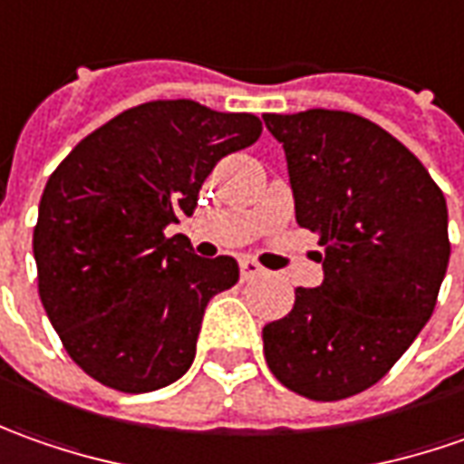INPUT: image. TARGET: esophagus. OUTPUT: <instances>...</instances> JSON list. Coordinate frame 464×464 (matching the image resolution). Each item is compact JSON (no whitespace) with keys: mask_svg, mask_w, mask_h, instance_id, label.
I'll return each mask as SVG.
<instances>
[{"mask_svg":"<svg viewBox=\"0 0 464 464\" xmlns=\"http://www.w3.org/2000/svg\"><path fill=\"white\" fill-rule=\"evenodd\" d=\"M264 275V266L259 262H254V259H241V277L244 280H254V277H259Z\"/></svg>","mask_w":464,"mask_h":464,"instance_id":"obj_1","label":"esophagus"}]
</instances>
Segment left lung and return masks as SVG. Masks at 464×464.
Here are the masks:
<instances>
[{
	"mask_svg": "<svg viewBox=\"0 0 464 464\" xmlns=\"http://www.w3.org/2000/svg\"><path fill=\"white\" fill-rule=\"evenodd\" d=\"M300 228L318 233V287L262 331L285 388L311 401L367 391L431 318L450 264L447 200L401 140L342 110L266 112Z\"/></svg>",
	"mask_w": 464,
	"mask_h": 464,
	"instance_id": "1",
	"label": "left lung"
}]
</instances>
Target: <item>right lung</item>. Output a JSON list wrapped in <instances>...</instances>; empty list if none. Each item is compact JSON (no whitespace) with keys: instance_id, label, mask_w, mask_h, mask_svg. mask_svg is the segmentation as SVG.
Returning <instances> with one entry per match:
<instances>
[{"instance_id":"obj_1","label":"right lung","mask_w":464,"mask_h":464,"mask_svg":"<svg viewBox=\"0 0 464 464\" xmlns=\"http://www.w3.org/2000/svg\"><path fill=\"white\" fill-rule=\"evenodd\" d=\"M259 136L256 115L156 100L89 133L51 174L33 231L38 293L89 377L149 392L189 370L205 308L238 264L164 231L192 216L218 161Z\"/></svg>"}]
</instances>
